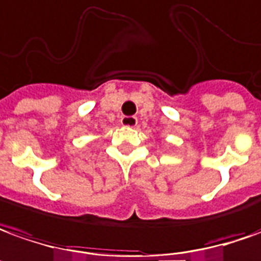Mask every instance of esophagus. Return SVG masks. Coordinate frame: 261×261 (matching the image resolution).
I'll return each mask as SVG.
<instances>
[{"instance_id":"1","label":"esophagus","mask_w":261,"mask_h":261,"mask_svg":"<svg viewBox=\"0 0 261 261\" xmlns=\"http://www.w3.org/2000/svg\"><path fill=\"white\" fill-rule=\"evenodd\" d=\"M120 123H122L123 126L135 127L138 125V118H135V116H123V118L120 119Z\"/></svg>"}]
</instances>
